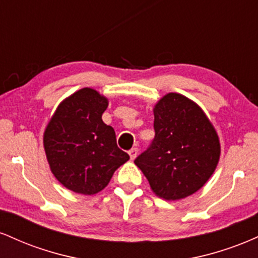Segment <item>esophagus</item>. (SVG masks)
Returning <instances> with one entry per match:
<instances>
[{
	"label": "esophagus",
	"mask_w": 258,
	"mask_h": 258,
	"mask_svg": "<svg viewBox=\"0 0 258 258\" xmlns=\"http://www.w3.org/2000/svg\"><path fill=\"white\" fill-rule=\"evenodd\" d=\"M128 154H130V158H131V160H135L136 156H137V154H138V149L137 148H132V149L128 152Z\"/></svg>",
	"instance_id": "esophagus-1"
}]
</instances>
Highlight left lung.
<instances>
[{
  "mask_svg": "<svg viewBox=\"0 0 258 258\" xmlns=\"http://www.w3.org/2000/svg\"><path fill=\"white\" fill-rule=\"evenodd\" d=\"M153 112L155 138L135 164L156 197L184 199L214 174L220 161V138L205 111L180 93L165 94Z\"/></svg>",
  "mask_w": 258,
  "mask_h": 258,
  "instance_id": "1",
  "label": "left lung"
}]
</instances>
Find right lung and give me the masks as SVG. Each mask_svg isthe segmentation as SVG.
<instances>
[{"label": "right lung", "instance_id": "right-lung-1", "mask_svg": "<svg viewBox=\"0 0 258 258\" xmlns=\"http://www.w3.org/2000/svg\"><path fill=\"white\" fill-rule=\"evenodd\" d=\"M109 100L93 88L70 94L57 106L43 132V148L53 176L78 194L99 193L130 159L102 120Z\"/></svg>", "mask_w": 258, "mask_h": 258}]
</instances>
